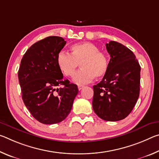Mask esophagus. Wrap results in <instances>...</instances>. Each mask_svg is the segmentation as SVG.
Instances as JSON below:
<instances>
[{
	"instance_id": "34e87169",
	"label": "esophagus",
	"mask_w": 159,
	"mask_h": 159,
	"mask_svg": "<svg viewBox=\"0 0 159 159\" xmlns=\"http://www.w3.org/2000/svg\"><path fill=\"white\" fill-rule=\"evenodd\" d=\"M83 88H84V86H83V85H78V88H79V90H82Z\"/></svg>"
}]
</instances>
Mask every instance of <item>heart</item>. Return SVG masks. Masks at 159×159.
I'll return each mask as SVG.
<instances>
[{
	"instance_id": "b5f03b06",
	"label": "heart",
	"mask_w": 159,
	"mask_h": 159,
	"mask_svg": "<svg viewBox=\"0 0 159 159\" xmlns=\"http://www.w3.org/2000/svg\"><path fill=\"white\" fill-rule=\"evenodd\" d=\"M71 54L65 51L59 52L57 61L61 71L68 77L74 76L80 64L81 69L77 72L73 80L76 84L89 83L94 77L100 79L108 71V56L93 43L74 44L71 46Z\"/></svg>"
}]
</instances>
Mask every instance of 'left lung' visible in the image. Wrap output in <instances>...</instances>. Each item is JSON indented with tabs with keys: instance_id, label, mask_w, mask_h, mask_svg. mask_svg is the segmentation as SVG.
I'll return each instance as SVG.
<instances>
[{
	"instance_id": "obj_1",
	"label": "left lung",
	"mask_w": 159,
	"mask_h": 159,
	"mask_svg": "<svg viewBox=\"0 0 159 159\" xmlns=\"http://www.w3.org/2000/svg\"><path fill=\"white\" fill-rule=\"evenodd\" d=\"M110 55L109 69L100 82L93 86V108L107 121H118L130 114L138 101L140 69L132 51L116 41L106 44Z\"/></svg>"
}]
</instances>
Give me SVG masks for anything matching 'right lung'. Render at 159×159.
I'll use <instances>...</instances> for the list:
<instances>
[{
  "label": "right lung",
  "instance_id": "obj_1",
  "mask_svg": "<svg viewBox=\"0 0 159 159\" xmlns=\"http://www.w3.org/2000/svg\"><path fill=\"white\" fill-rule=\"evenodd\" d=\"M65 44L61 37H47L32 45L21 60L18 79L24 103L43 124L65 119L79 93L76 85L63 79L57 64V55Z\"/></svg>",
  "mask_w": 159,
  "mask_h": 159
}]
</instances>
